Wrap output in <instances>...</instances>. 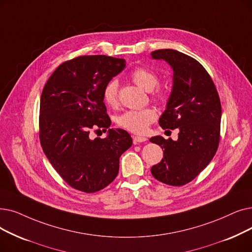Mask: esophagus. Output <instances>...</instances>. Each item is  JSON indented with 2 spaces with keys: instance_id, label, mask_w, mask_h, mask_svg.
Instances as JSON below:
<instances>
[{
  "instance_id": "1",
  "label": "esophagus",
  "mask_w": 252,
  "mask_h": 252,
  "mask_svg": "<svg viewBox=\"0 0 252 252\" xmlns=\"http://www.w3.org/2000/svg\"><path fill=\"white\" fill-rule=\"evenodd\" d=\"M133 141H134V144H140V143H143V142H146L147 139L142 136H133Z\"/></svg>"
}]
</instances>
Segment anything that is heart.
Segmentation results:
<instances>
[{
	"mask_svg": "<svg viewBox=\"0 0 252 252\" xmlns=\"http://www.w3.org/2000/svg\"><path fill=\"white\" fill-rule=\"evenodd\" d=\"M130 78L142 89L150 92L158 84V75L148 68L138 67L132 73ZM152 99L158 104H162L167 101L166 92L158 89L153 92ZM103 100L110 107H116L118 104V81L112 79L109 81L103 91ZM157 119V112L152 108H145L141 110H127L120 114L116 118V124L128 132L135 134H144L149 126L155 123Z\"/></svg>",
	"mask_w": 252,
	"mask_h": 252,
	"instance_id": "obj_1",
	"label": "heart"
}]
</instances>
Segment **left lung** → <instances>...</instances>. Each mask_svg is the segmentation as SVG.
Listing matches in <instances>:
<instances>
[{"label": "left lung", "mask_w": 252, "mask_h": 252, "mask_svg": "<svg viewBox=\"0 0 252 252\" xmlns=\"http://www.w3.org/2000/svg\"><path fill=\"white\" fill-rule=\"evenodd\" d=\"M152 59L166 61L174 71L167 109L159 118L163 129L178 128V139L152 137L163 158L152 166V176L172 187L193 180L209 165L220 140L221 104L210 75L193 58L174 49L151 52Z\"/></svg>", "instance_id": "obj_1"}]
</instances>
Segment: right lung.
Here are the masks:
<instances>
[{
  "instance_id": "add662e5",
  "label": "right lung",
  "mask_w": 252,
  "mask_h": 252,
  "mask_svg": "<svg viewBox=\"0 0 252 252\" xmlns=\"http://www.w3.org/2000/svg\"><path fill=\"white\" fill-rule=\"evenodd\" d=\"M126 67L124 59L81 56L61 63L48 78L40 100L39 138L48 160L71 188L92 193L118 174L119 158L133 144L125 129L109 128L103 100L105 85Z\"/></svg>"
}]
</instances>
